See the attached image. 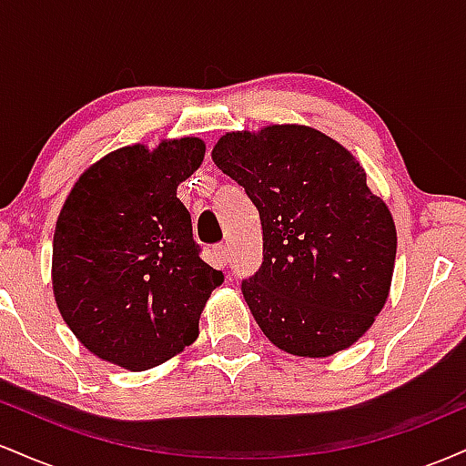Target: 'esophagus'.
<instances>
[{
    "instance_id": "34e87169",
    "label": "esophagus",
    "mask_w": 466,
    "mask_h": 466,
    "mask_svg": "<svg viewBox=\"0 0 466 466\" xmlns=\"http://www.w3.org/2000/svg\"><path fill=\"white\" fill-rule=\"evenodd\" d=\"M215 256L218 258V263L221 265H228V248L223 243L215 245Z\"/></svg>"
}]
</instances>
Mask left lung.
Listing matches in <instances>:
<instances>
[{
    "label": "left lung",
    "instance_id": "left-lung-1",
    "mask_svg": "<svg viewBox=\"0 0 466 466\" xmlns=\"http://www.w3.org/2000/svg\"><path fill=\"white\" fill-rule=\"evenodd\" d=\"M212 159L258 208L263 265L240 282L256 324L298 357H329L388 300L397 229L341 144L298 125L226 133Z\"/></svg>",
    "mask_w": 466,
    "mask_h": 466
}]
</instances>
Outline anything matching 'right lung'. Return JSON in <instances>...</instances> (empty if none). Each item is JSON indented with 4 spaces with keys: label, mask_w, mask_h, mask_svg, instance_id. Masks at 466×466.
<instances>
[{
    "label": "right lung",
    "mask_w": 466,
    "mask_h": 466,
    "mask_svg": "<svg viewBox=\"0 0 466 466\" xmlns=\"http://www.w3.org/2000/svg\"><path fill=\"white\" fill-rule=\"evenodd\" d=\"M197 137L125 147L85 170L63 203L52 249L56 307L80 344L140 372L199 335L223 282L201 258L177 186L203 162Z\"/></svg>",
    "instance_id": "1"
}]
</instances>
